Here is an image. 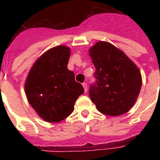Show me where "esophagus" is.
I'll return each mask as SVG.
<instances>
[{
	"instance_id": "esophagus-1",
	"label": "esophagus",
	"mask_w": 160,
	"mask_h": 160,
	"mask_svg": "<svg viewBox=\"0 0 160 160\" xmlns=\"http://www.w3.org/2000/svg\"><path fill=\"white\" fill-rule=\"evenodd\" d=\"M82 85L83 87H84V90H85V92H86L87 91V84L86 83H83Z\"/></svg>"
}]
</instances>
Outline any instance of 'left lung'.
Listing matches in <instances>:
<instances>
[{
    "instance_id": "1",
    "label": "left lung",
    "mask_w": 160,
    "mask_h": 160,
    "mask_svg": "<svg viewBox=\"0 0 160 160\" xmlns=\"http://www.w3.org/2000/svg\"><path fill=\"white\" fill-rule=\"evenodd\" d=\"M96 80L90 86V100L109 116L125 114L134 105L142 85L141 74L127 55L111 44L99 41L90 49Z\"/></svg>"
}]
</instances>
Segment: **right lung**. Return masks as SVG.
<instances>
[{
  "label": "right lung",
  "instance_id": "obj_1",
  "mask_svg": "<svg viewBox=\"0 0 160 160\" xmlns=\"http://www.w3.org/2000/svg\"><path fill=\"white\" fill-rule=\"evenodd\" d=\"M70 51L64 46L47 51L35 62L26 79L25 91L29 103L41 118L50 123L67 118L84 93L74 72L67 69Z\"/></svg>",
  "mask_w": 160,
  "mask_h": 160
}]
</instances>
